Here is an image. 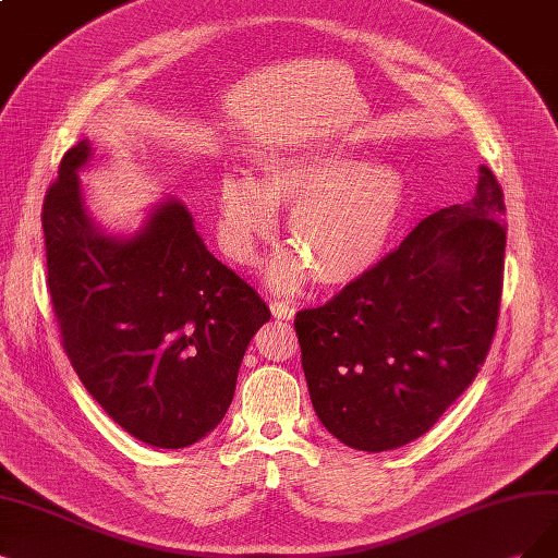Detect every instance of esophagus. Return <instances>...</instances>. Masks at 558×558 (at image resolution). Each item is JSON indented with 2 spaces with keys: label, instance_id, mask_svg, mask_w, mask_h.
Masks as SVG:
<instances>
[{
  "label": "esophagus",
  "instance_id": "esophagus-1",
  "mask_svg": "<svg viewBox=\"0 0 558 558\" xmlns=\"http://www.w3.org/2000/svg\"><path fill=\"white\" fill-rule=\"evenodd\" d=\"M271 313H274V317H278V319H292L296 311H294L292 305H287V303H282V301H274V303H271Z\"/></svg>",
  "mask_w": 558,
  "mask_h": 558
}]
</instances>
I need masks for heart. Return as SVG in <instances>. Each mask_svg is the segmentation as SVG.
Instances as JSON below:
<instances>
[{
	"label": "heart",
	"instance_id": "1",
	"mask_svg": "<svg viewBox=\"0 0 558 558\" xmlns=\"http://www.w3.org/2000/svg\"><path fill=\"white\" fill-rule=\"evenodd\" d=\"M259 185L225 177L218 189V241L236 264H253L278 232L276 206L290 209L287 239L299 255L274 264L271 280L296 290L317 276L344 287L381 262L407 209L404 177L340 147L266 151L255 160Z\"/></svg>",
	"mask_w": 558,
	"mask_h": 558
}]
</instances>
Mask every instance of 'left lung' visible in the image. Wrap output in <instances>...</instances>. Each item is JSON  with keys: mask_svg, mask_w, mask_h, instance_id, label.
I'll return each instance as SVG.
<instances>
[{"mask_svg": "<svg viewBox=\"0 0 558 558\" xmlns=\"http://www.w3.org/2000/svg\"><path fill=\"white\" fill-rule=\"evenodd\" d=\"M504 216L483 165L471 202L423 218L367 276L296 313L313 407L344 446L418 439L476 379L499 322Z\"/></svg>", "mask_w": 558, "mask_h": 558, "instance_id": "obj_1", "label": "left lung"}]
</instances>
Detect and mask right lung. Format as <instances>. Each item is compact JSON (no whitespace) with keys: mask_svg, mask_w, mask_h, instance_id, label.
Listing matches in <instances>:
<instances>
[{"mask_svg":"<svg viewBox=\"0 0 558 558\" xmlns=\"http://www.w3.org/2000/svg\"><path fill=\"white\" fill-rule=\"evenodd\" d=\"M89 142L59 162L44 199L48 292L61 347L94 400L135 439L185 448L222 421L264 299L218 262L181 202L117 241L80 202Z\"/></svg>","mask_w":558,"mask_h":558,"instance_id":"obj_1","label":"right lung"}]
</instances>
